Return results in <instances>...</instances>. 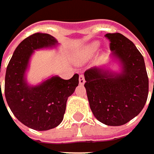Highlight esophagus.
<instances>
[{"instance_id":"34e87169","label":"esophagus","mask_w":154,"mask_h":154,"mask_svg":"<svg viewBox=\"0 0 154 154\" xmlns=\"http://www.w3.org/2000/svg\"><path fill=\"white\" fill-rule=\"evenodd\" d=\"M85 76L84 75H80L79 76V85H84L85 84Z\"/></svg>"}]
</instances>
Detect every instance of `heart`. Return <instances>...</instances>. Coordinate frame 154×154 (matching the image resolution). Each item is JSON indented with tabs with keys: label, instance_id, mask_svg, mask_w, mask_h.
<instances>
[{
	"label": "heart",
	"instance_id": "obj_1",
	"mask_svg": "<svg viewBox=\"0 0 154 154\" xmlns=\"http://www.w3.org/2000/svg\"><path fill=\"white\" fill-rule=\"evenodd\" d=\"M98 47H99L98 42L92 43V44L88 45L87 46L85 47L80 53V57L78 59V61L82 62V61H85V60L89 59L90 57H92L94 54V52L98 50Z\"/></svg>",
	"mask_w": 154,
	"mask_h": 154
}]
</instances>
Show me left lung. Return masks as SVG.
I'll list each match as a JSON object with an SVG mask.
<instances>
[{
    "label": "left lung",
    "mask_w": 154,
    "mask_h": 154,
    "mask_svg": "<svg viewBox=\"0 0 154 154\" xmlns=\"http://www.w3.org/2000/svg\"><path fill=\"white\" fill-rule=\"evenodd\" d=\"M112 55L122 64L120 74L92 68L85 72V87L94 117L108 126H121L144 107L149 80L144 60L136 45L119 33L106 34Z\"/></svg>",
    "instance_id": "obj_1"
}]
</instances>
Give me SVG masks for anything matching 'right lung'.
<instances>
[{"instance_id": "right-lung-1", "label": "right lung", "mask_w": 154, "mask_h": 154, "mask_svg": "<svg viewBox=\"0 0 154 154\" xmlns=\"http://www.w3.org/2000/svg\"><path fill=\"white\" fill-rule=\"evenodd\" d=\"M56 44L57 40L49 34L29 35L16 48L6 69L4 94L9 107L21 123L38 131L49 130L60 124L67 100L78 85V74L69 80L52 77L37 86H29L26 83L25 72L34 51ZM1 99L3 101L2 90Z\"/></svg>"}]
</instances>
